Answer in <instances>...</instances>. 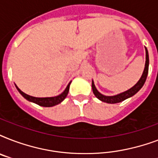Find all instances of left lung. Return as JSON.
Here are the masks:
<instances>
[{
    "mask_svg": "<svg viewBox=\"0 0 158 158\" xmlns=\"http://www.w3.org/2000/svg\"><path fill=\"white\" fill-rule=\"evenodd\" d=\"M145 51H146V62H145V67L143 72V74L140 79L138 81V83L135 84V86H133L131 89H130L127 91L121 93L120 94L115 95V96H105L100 94L98 89H96V87L94 85V80L92 81V89H93V92H94V95L96 96L97 98H98L99 100H101L102 102H106V103H118L120 102L124 101L125 99L129 98L130 97L134 96L135 94H137L138 92L139 91L141 88L143 86L146 79H147L148 73V65H149V57H148V52L147 48H145Z\"/></svg>",
    "mask_w": 158,
    "mask_h": 158,
    "instance_id": "left-lung-1",
    "label": "left lung"
}]
</instances>
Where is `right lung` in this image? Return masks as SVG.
<instances>
[{
    "label": "right lung",
    "instance_id": "1",
    "mask_svg": "<svg viewBox=\"0 0 158 158\" xmlns=\"http://www.w3.org/2000/svg\"><path fill=\"white\" fill-rule=\"evenodd\" d=\"M70 83L71 81L69 82V84L67 85L66 89H64V91L60 94L58 96L56 97H51V98H35V97H32L29 96L28 94H24L23 92H22L20 89H19L18 87H15L17 90L19 91V93L22 95V96L25 99H27L28 101L32 102H34V103L38 104L39 106H45V107H50V106H56L57 104L60 103L63 100H64L65 98L67 97V94L69 93V85H70Z\"/></svg>",
    "mask_w": 158,
    "mask_h": 158
}]
</instances>
